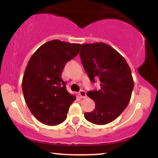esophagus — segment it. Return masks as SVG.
I'll return each mask as SVG.
<instances>
[{"label":"esophagus","instance_id":"obj_1","mask_svg":"<svg viewBox=\"0 0 158 158\" xmlns=\"http://www.w3.org/2000/svg\"><path fill=\"white\" fill-rule=\"evenodd\" d=\"M79 95L80 96L81 98H86L87 95H86V92L85 90H80L79 92Z\"/></svg>","mask_w":158,"mask_h":158}]
</instances>
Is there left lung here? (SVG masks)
<instances>
[{
  "mask_svg": "<svg viewBox=\"0 0 158 158\" xmlns=\"http://www.w3.org/2000/svg\"><path fill=\"white\" fill-rule=\"evenodd\" d=\"M79 54L90 81H100V89L87 94L95 102V108L85 113V118L96 125L111 123L131 99L134 88L131 68L122 55L102 42L82 44Z\"/></svg>",
  "mask_w": 158,
  "mask_h": 158,
  "instance_id": "8db88e82",
  "label": "left lung"
}]
</instances>
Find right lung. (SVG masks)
Here are the masks:
<instances>
[{"mask_svg":"<svg viewBox=\"0 0 158 158\" xmlns=\"http://www.w3.org/2000/svg\"><path fill=\"white\" fill-rule=\"evenodd\" d=\"M80 48V44L52 40L41 45L27 65L22 79L23 97L32 115L43 124L57 126L67 118L76 97L68 92L61 73Z\"/></svg>","mask_w":158,"mask_h":158,"instance_id":"1","label":"right lung"}]
</instances>
